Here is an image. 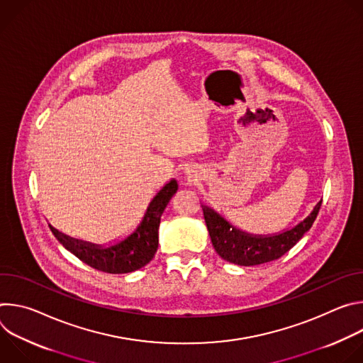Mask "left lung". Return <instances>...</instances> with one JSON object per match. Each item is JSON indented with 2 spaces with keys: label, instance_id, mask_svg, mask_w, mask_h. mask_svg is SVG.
Here are the masks:
<instances>
[{
  "label": "left lung",
  "instance_id": "left-lung-1",
  "mask_svg": "<svg viewBox=\"0 0 363 363\" xmlns=\"http://www.w3.org/2000/svg\"><path fill=\"white\" fill-rule=\"evenodd\" d=\"M320 205L322 201H319L313 211L293 228L272 235H252L244 233L231 225L210 206L202 205V213L213 245L221 258L238 266H257L277 260L296 245L313 225Z\"/></svg>",
  "mask_w": 363,
  "mask_h": 363
}]
</instances>
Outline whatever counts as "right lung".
<instances>
[{
    "label": "right lung",
    "mask_w": 363,
    "mask_h": 363,
    "mask_svg": "<svg viewBox=\"0 0 363 363\" xmlns=\"http://www.w3.org/2000/svg\"><path fill=\"white\" fill-rule=\"evenodd\" d=\"M177 191L178 184L175 179L165 184L149 202L145 216L136 230L125 240L109 247L80 241L65 235L51 225L48 227L63 247L87 266L111 274L130 273L146 266L157 252L161 216Z\"/></svg>",
    "instance_id": "add662e5"
}]
</instances>
